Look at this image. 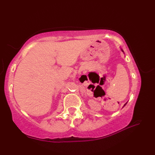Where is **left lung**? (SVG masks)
<instances>
[{
  "instance_id": "left-lung-1",
  "label": "left lung",
  "mask_w": 155,
  "mask_h": 155,
  "mask_svg": "<svg viewBox=\"0 0 155 155\" xmlns=\"http://www.w3.org/2000/svg\"><path fill=\"white\" fill-rule=\"evenodd\" d=\"M122 51H123V50H122ZM127 103H125V104H124V106H125V105H126V104H127Z\"/></svg>"
}]
</instances>
